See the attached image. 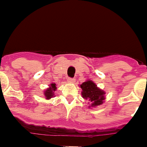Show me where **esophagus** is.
<instances>
[{"instance_id": "esophagus-1", "label": "esophagus", "mask_w": 147, "mask_h": 147, "mask_svg": "<svg viewBox=\"0 0 147 147\" xmlns=\"http://www.w3.org/2000/svg\"><path fill=\"white\" fill-rule=\"evenodd\" d=\"M67 82H70V83H73L75 82V79L74 78H67Z\"/></svg>"}]
</instances>
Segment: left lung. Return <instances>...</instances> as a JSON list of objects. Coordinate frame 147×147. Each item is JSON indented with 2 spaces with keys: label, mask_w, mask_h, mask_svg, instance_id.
<instances>
[{
  "label": "left lung",
  "mask_w": 147,
  "mask_h": 147,
  "mask_svg": "<svg viewBox=\"0 0 147 147\" xmlns=\"http://www.w3.org/2000/svg\"><path fill=\"white\" fill-rule=\"evenodd\" d=\"M82 89V94L83 98L92 102L91 107H96L101 105L105 100L103 90L99 89L96 85L91 81L83 82L81 85Z\"/></svg>",
  "instance_id": "left-lung-1"
}]
</instances>
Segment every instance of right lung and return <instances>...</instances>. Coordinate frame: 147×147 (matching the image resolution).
<instances>
[{
  "label": "right lung",
  "mask_w": 147,
  "mask_h": 147,
  "mask_svg": "<svg viewBox=\"0 0 147 147\" xmlns=\"http://www.w3.org/2000/svg\"><path fill=\"white\" fill-rule=\"evenodd\" d=\"M56 84H51L50 85V88L48 89H47L45 91V96H46L47 99L51 98L52 96H54V94H53V91L56 90Z\"/></svg>",
  "instance_id": "right-lung-1"
}]
</instances>
